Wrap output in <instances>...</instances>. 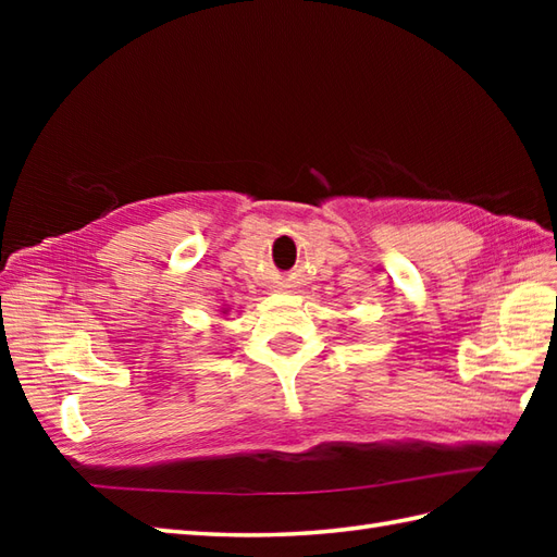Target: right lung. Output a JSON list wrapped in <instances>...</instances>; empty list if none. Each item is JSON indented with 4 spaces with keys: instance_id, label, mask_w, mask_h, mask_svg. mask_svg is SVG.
I'll list each match as a JSON object with an SVG mask.
<instances>
[{
    "instance_id": "add662e5",
    "label": "right lung",
    "mask_w": 557,
    "mask_h": 557,
    "mask_svg": "<svg viewBox=\"0 0 557 557\" xmlns=\"http://www.w3.org/2000/svg\"><path fill=\"white\" fill-rule=\"evenodd\" d=\"M220 313H222V315H227V313H230V306H227V304H224V306H222V311H220Z\"/></svg>"
}]
</instances>
